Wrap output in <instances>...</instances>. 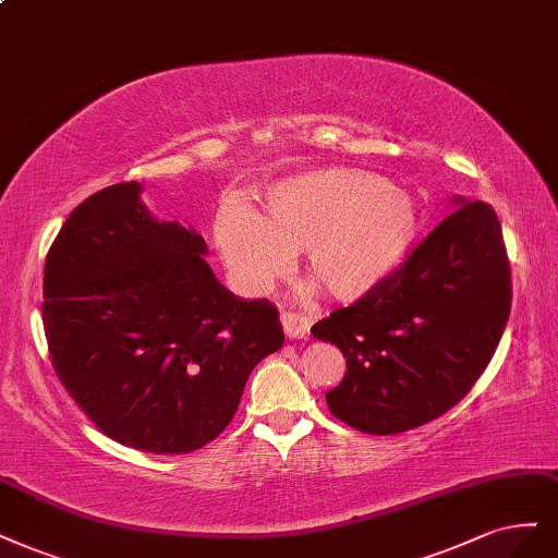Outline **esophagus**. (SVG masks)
Returning a JSON list of instances; mask_svg holds the SVG:
<instances>
[{
  "label": "esophagus",
  "mask_w": 558,
  "mask_h": 558,
  "mask_svg": "<svg viewBox=\"0 0 558 558\" xmlns=\"http://www.w3.org/2000/svg\"><path fill=\"white\" fill-rule=\"evenodd\" d=\"M283 332L291 339H306L312 332V318L304 314H281Z\"/></svg>",
  "instance_id": "1"
}]
</instances>
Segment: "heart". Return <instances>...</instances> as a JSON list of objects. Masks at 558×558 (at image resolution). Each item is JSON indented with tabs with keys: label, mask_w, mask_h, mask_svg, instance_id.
Listing matches in <instances>:
<instances>
[{
	"label": "heart",
	"mask_w": 558,
	"mask_h": 558,
	"mask_svg": "<svg viewBox=\"0 0 558 558\" xmlns=\"http://www.w3.org/2000/svg\"><path fill=\"white\" fill-rule=\"evenodd\" d=\"M420 228L407 191L362 168H318L265 191L263 213L221 203L213 242L244 293H267L302 252L304 275L337 300L372 293L407 260Z\"/></svg>",
	"instance_id": "1"
}]
</instances>
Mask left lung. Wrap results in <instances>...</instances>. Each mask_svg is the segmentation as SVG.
Instances as JSON below:
<instances>
[{
  "instance_id": "left-lung-1",
  "label": "left lung",
  "mask_w": 558,
  "mask_h": 558,
  "mask_svg": "<svg viewBox=\"0 0 558 558\" xmlns=\"http://www.w3.org/2000/svg\"><path fill=\"white\" fill-rule=\"evenodd\" d=\"M510 300L496 213L454 196L448 217L397 272L312 328L345 357L343 380L325 392L330 413L380 436L444 415L485 372Z\"/></svg>"
}]
</instances>
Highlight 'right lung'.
I'll return each mask as SVG.
<instances>
[{
  "label": "right lung",
  "mask_w": 558,
  "mask_h": 558,
  "mask_svg": "<svg viewBox=\"0 0 558 558\" xmlns=\"http://www.w3.org/2000/svg\"><path fill=\"white\" fill-rule=\"evenodd\" d=\"M138 182L96 191L46 256L44 328L66 392L106 436L184 454L233 420L283 343L277 306L215 277L194 228L151 217Z\"/></svg>",
  "instance_id": "add662e5"
}]
</instances>
